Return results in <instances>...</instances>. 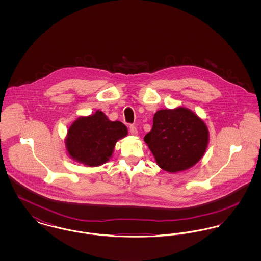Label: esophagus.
Listing matches in <instances>:
<instances>
[{
    "label": "esophagus",
    "instance_id": "esophagus-1",
    "mask_svg": "<svg viewBox=\"0 0 261 261\" xmlns=\"http://www.w3.org/2000/svg\"><path fill=\"white\" fill-rule=\"evenodd\" d=\"M130 132L133 136H137L138 135V130H137L136 127L134 125H131L130 126Z\"/></svg>",
    "mask_w": 261,
    "mask_h": 261
}]
</instances>
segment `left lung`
Masks as SVG:
<instances>
[{"instance_id": "left-lung-1", "label": "left lung", "mask_w": 261, "mask_h": 261, "mask_svg": "<svg viewBox=\"0 0 261 261\" xmlns=\"http://www.w3.org/2000/svg\"><path fill=\"white\" fill-rule=\"evenodd\" d=\"M144 141L162 169L177 173L201 160L208 146L210 132L195 112L178 107L155 112L152 128Z\"/></svg>"}]
</instances>
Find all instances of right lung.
Segmentation results:
<instances>
[{"instance_id": "1", "label": "right lung", "mask_w": 261, "mask_h": 261, "mask_svg": "<svg viewBox=\"0 0 261 261\" xmlns=\"http://www.w3.org/2000/svg\"><path fill=\"white\" fill-rule=\"evenodd\" d=\"M127 127L111 121L100 111L80 116L68 127L64 139L67 154L74 162L97 167L112 158L116 142L127 136Z\"/></svg>"}]
</instances>
